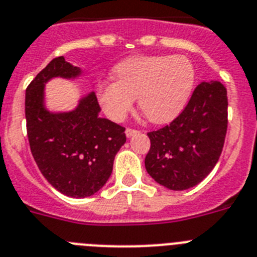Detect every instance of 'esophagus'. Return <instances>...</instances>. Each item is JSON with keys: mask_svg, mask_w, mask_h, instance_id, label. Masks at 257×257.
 I'll return each instance as SVG.
<instances>
[{"mask_svg": "<svg viewBox=\"0 0 257 257\" xmlns=\"http://www.w3.org/2000/svg\"><path fill=\"white\" fill-rule=\"evenodd\" d=\"M138 131H136V129H132V128H126L125 129V135L126 137H132V136L137 135Z\"/></svg>", "mask_w": 257, "mask_h": 257, "instance_id": "1", "label": "esophagus"}]
</instances>
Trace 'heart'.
Returning <instances> with one entry per match:
<instances>
[{
	"label": "heart",
	"instance_id": "1",
	"mask_svg": "<svg viewBox=\"0 0 257 257\" xmlns=\"http://www.w3.org/2000/svg\"><path fill=\"white\" fill-rule=\"evenodd\" d=\"M117 80L97 86L98 102L111 120L122 121L135 98L151 122L172 120L184 108L195 84V68L182 55L132 57L115 67Z\"/></svg>",
	"mask_w": 257,
	"mask_h": 257
}]
</instances>
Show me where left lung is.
<instances>
[{
	"instance_id": "8db88e82",
	"label": "left lung",
	"mask_w": 257,
	"mask_h": 257,
	"mask_svg": "<svg viewBox=\"0 0 257 257\" xmlns=\"http://www.w3.org/2000/svg\"><path fill=\"white\" fill-rule=\"evenodd\" d=\"M227 129L226 89L220 81H203L171 124L147 133L151 147L145 167L158 184L186 190L215 168Z\"/></svg>"
}]
</instances>
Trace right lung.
I'll use <instances>...</instances> for the list:
<instances>
[{
  "label": "right lung",
  "instance_id": "obj_1",
  "mask_svg": "<svg viewBox=\"0 0 257 257\" xmlns=\"http://www.w3.org/2000/svg\"><path fill=\"white\" fill-rule=\"evenodd\" d=\"M79 67L54 58L26 90L27 135L42 176L59 193L86 198L103 187L113 159L125 144V128L99 117L94 91L80 98L75 110L51 112L45 106V84L54 77L77 79Z\"/></svg>",
  "mask_w": 257,
  "mask_h": 257
}]
</instances>
